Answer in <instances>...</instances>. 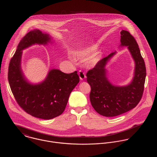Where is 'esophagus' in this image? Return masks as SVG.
Masks as SVG:
<instances>
[{"label":"esophagus","instance_id":"esophagus-1","mask_svg":"<svg viewBox=\"0 0 157 157\" xmlns=\"http://www.w3.org/2000/svg\"><path fill=\"white\" fill-rule=\"evenodd\" d=\"M78 75H79V77H80L81 80H83L86 77V74L83 72H82V71H80L78 72Z\"/></svg>","mask_w":157,"mask_h":157}]
</instances>
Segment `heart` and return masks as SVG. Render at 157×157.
Returning a JSON list of instances; mask_svg holds the SVG:
<instances>
[{"label": "heart", "mask_w": 157, "mask_h": 157, "mask_svg": "<svg viewBox=\"0 0 157 157\" xmlns=\"http://www.w3.org/2000/svg\"><path fill=\"white\" fill-rule=\"evenodd\" d=\"M95 51V48L90 47L78 52L77 53V56L80 59L83 60H86L88 59L89 60L87 61V65L89 67H94L97 63L98 61V59L96 56L92 57Z\"/></svg>", "instance_id": "heart-1"}]
</instances>
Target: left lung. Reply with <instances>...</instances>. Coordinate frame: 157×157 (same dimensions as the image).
Listing matches in <instances>:
<instances>
[{
    "instance_id": "left-lung-1",
    "label": "left lung",
    "mask_w": 157,
    "mask_h": 157,
    "mask_svg": "<svg viewBox=\"0 0 157 157\" xmlns=\"http://www.w3.org/2000/svg\"><path fill=\"white\" fill-rule=\"evenodd\" d=\"M120 34V46H127L134 60L132 81L125 86H116L108 80L106 66L116 51L100 60L86 74L91 88V105L96 112L105 117L117 116L132 109L140 101L144 90L146 70L138 45L128 31L122 30Z\"/></svg>"
}]
</instances>
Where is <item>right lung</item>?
Listing matches in <instances>:
<instances>
[{"label": "right lung", "mask_w": 157, "mask_h": 157, "mask_svg": "<svg viewBox=\"0 0 157 157\" xmlns=\"http://www.w3.org/2000/svg\"><path fill=\"white\" fill-rule=\"evenodd\" d=\"M52 40L49 34L39 29L28 33L10 60L8 74L10 86L19 105L31 115L45 120L63 112L71 92L80 81L76 71L65 74L57 69H50L45 80L39 83H31L26 78L21 67L23 50L36 44L48 45Z\"/></svg>", "instance_id": "obj_1"}]
</instances>
